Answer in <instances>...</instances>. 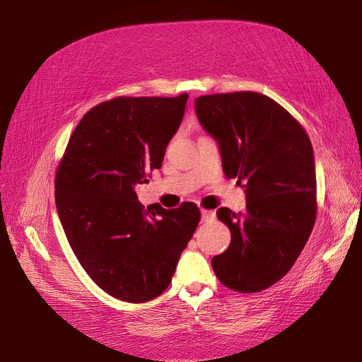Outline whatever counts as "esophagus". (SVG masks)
<instances>
[{
  "mask_svg": "<svg viewBox=\"0 0 362 362\" xmlns=\"http://www.w3.org/2000/svg\"><path fill=\"white\" fill-rule=\"evenodd\" d=\"M201 216H202V222H206V221H211V218H214L216 214L211 210H205V208H202Z\"/></svg>",
  "mask_w": 362,
  "mask_h": 362,
  "instance_id": "esophagus-1",
  "label": "esophagus"
}]
</instances>
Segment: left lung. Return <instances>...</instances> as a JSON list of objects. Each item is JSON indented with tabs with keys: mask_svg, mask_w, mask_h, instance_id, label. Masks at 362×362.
Returning a JSON list of instances; mask_svg holds the SVG:
<instances>
[{
	"mask_svg": "<svg viewBox=\"0 0 362 362\" xmlns=\"http://www.w3.org/2000/svg\"><path fill=\"white\" fill-rule=\"evenodd\" d=\"M196 116L218 144L226 178L246 192V210L218 208L231 243L211 259L217 279L240 293L262 291L287 275L317 214L315 164L303 127L257 92L196 98Z\"/></svg>",
	"mask_w": 362,
	"mask_h": 362,
	"instance_id": "1",
	"label": "left lung"
}]
</instances>
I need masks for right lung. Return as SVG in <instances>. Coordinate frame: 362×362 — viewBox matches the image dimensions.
Listing matches in <instances>:
<instances>
[{
    "mask_svg": "<svg viewBox=\"0 0 362 362\" xmlns=\"http://www.w3.org/2000/svg\"><path fill=\"white\" fill-rule=\"evenodd\" d=\"M189 95L117 96L87 112L56 172V205L81 267L119 300L141 303L169 287L198 228L193 202L145 206L134 187L160 169Z\"/></svg>",
    "mask_w": 362,
    "mask_h": 362,
    "instance_id": "right-lung-1",
    "label": "right lung"
}]
</instances>
